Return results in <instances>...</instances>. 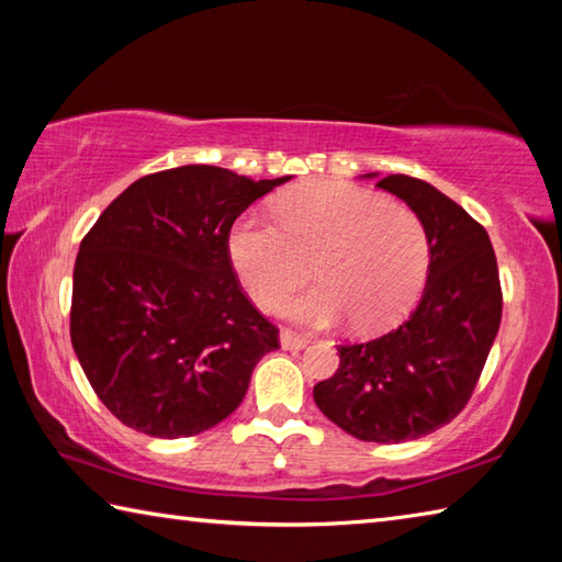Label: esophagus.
I'll use <instances>...</instances> for the list:
<instances>
[{
	"label": "esophagus",
	"instance_id": "obj_1",
	"mask_svg": "<svg viewBox=\"0 0 562 562\" xmlns=\"http://www.w3.org/2000/svg\"><path fill=\"white\" fill-rule=\"evenodd\" d=\"M280 345H282V349H304L310 345V337L297 335V331H292V329H282Z\"/></svg>",
	"mask_w": 562,
	"mask_h": 562
}]
</instances>
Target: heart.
I'll list each match as a JSON object with an SVG mask.
<instances>
[{
    "mask_svg": "<svg viewBox=\"0 0 562 562\" xmlns=\"http://www.w3.org/2000/svg\"><path fill=\"white\" fill-rule=\"evenodd\" d=\"M278 223L247 215L227 250L252 302L272 310L310 280L317 288L282 304V315L327 327L351 317L364 335L402 322L422 297L431 240L416 213L374 190L319 180L280 201Z\"/></svg>",
    "mask_w": 562,
    "mask_h": 562,
    "instance_id": "obj_1",
    "label": "heart"
}]
</instances>
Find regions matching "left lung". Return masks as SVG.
<instances>
[{
	"instance_id": "left-lung-1",
	"label": "left lung",
	"mask_w": 562,
	"mask_h": 562,
	"mask_svg": "<svg viewBox=\"0 0 562 562\" xmlns=\"http://www.w3.org/2000/svg\"><path fill=\"white\" fill-rule=\"evenodd\" d=\"M376 186L426 225L429 280L396 329L337 347L339 369L315 386V404L359 441L402 443L441 429L469 404L498 335L503 294L488 233L459 203L412 176Z\"/></svg>"
}]
</instances>
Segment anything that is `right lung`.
<instances>
[{"label": "right lung", "instance_id": "right-lung-1", "mask_svg": "<svg viewBox=\"0 0 562 562\" xmlns=\"http://www.w3.org/2000/svg\"><path fill=\"white\" fill-rule=\"evenodd\" d=\"M284 180L217 166L160 170L123 190L83 237L71 345L119 422L180 439L240 406L255 364L280 339L245 297L227 237L235 217Z\"/></svg>", "mask_w": 562, "mask_h": 562}]
</instances>
